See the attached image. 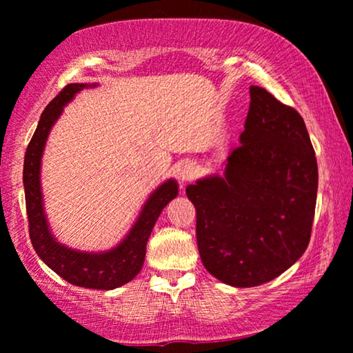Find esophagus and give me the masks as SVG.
I'll return each instance as SVG.
<instances>
[{
	"mask_svg": "<svg viewBox=\"0 0 353 353\" xmlns=\"http://www.w3.org/2000/svg\"><path fill=\"white\" fill-rule=\"evenodd\" d=\"M195 174H196V166H195V163H192V161H185L179 168L181 182H189L190 179H194Z\"/></svg>",
	"mask_w": 353,
	"mask_h": 353,
	"instance_id": "esophagus-1",
	"label": "esophagus"
}]
</instances>
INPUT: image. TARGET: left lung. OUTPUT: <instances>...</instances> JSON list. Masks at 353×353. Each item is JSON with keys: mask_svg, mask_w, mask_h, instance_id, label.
<instances>
[{"mask_svg": "<svg viewBox=\"0 0 353 353\" xmlns=\"http://www.w3.org/2000/svg\"><path fill=\"white\" fill-rule=\"evenodd\" d=\"M316 190V157L302 116L252 85L245 130L224 176L185 189L206 271L234 288L283 274L307 250Z\"/></svg>", "mask_w": 353, "mask_h": 353, "instance_id": "1", "label": "left lung"}]
</instances>
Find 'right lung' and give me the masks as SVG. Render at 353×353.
Instances as JSON below:
<instances>
[{"label": "right lung", "mask_w": 353, "mask_h": 353, "mask_svg": "<svg viewBox=\"0 0 353 353\" xmlns=\"http://www.w3.org/2000/svg\"><path fill=\"white\" fill-rule=\"evenodd\" d=\"M93 83L92 87H95ZM88 87L87 83H69L41 112L39 125L27 147L23 158V189H26L29 234L37 255L48 265L56 274L68 283L87 289L111 290L124 285L139 274L143 266L147 242L159 213L172 199H176L179 187L169 179L150 195L142 213L135 221L128 236L119 245L108 252L87 253L61 245L51 234L43 210L40 187V166L46 139L56 119L63 112L64 105L72 100L75 93Z\"/></svg>", "instance_id": "obj_1"}]
</instances>
